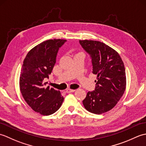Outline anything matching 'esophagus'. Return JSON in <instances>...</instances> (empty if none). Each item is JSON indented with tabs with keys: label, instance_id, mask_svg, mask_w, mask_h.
<instances>
[{
	"label": "esophagus",
	"instance_id": "34e87169",
	"mask_svg": "<svg viewBox=\"0 0 146 146\" xmlns=\"http://www.w3.org/2000/svg\"><path fill=\"white\" fill-rule=\"evenodd\" d=\"M75 92V90H73V89H70V88H68L66 89V92L67 93H72Z\"/></svg>",
	"mask_w": 146,
	"mask_h": 146
}]
</instances>
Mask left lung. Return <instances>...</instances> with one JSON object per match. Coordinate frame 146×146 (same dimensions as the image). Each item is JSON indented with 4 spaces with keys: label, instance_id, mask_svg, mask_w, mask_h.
I'll list each match as a JSON object with an SVG mask.
<instances>
[{
    "label": "left lung",
    "instance_id": "1",
    "mask_svg": "<svg viewBox=\"0 0 146 146\" xmlns=\"http://www.w3.org/2000/svg\"><path fill=\"white\" fill-rule=\"evenodd\" d=\"M79 42L90 56L92 73L97 75L95 90L87 93L83 104L91 113L107 112L115 106L124 94V64L119 53L104 42L93 40H80Z\"/></svg>",
    "mask_w": 146,
    "mask_h": 146
}]
</instances>
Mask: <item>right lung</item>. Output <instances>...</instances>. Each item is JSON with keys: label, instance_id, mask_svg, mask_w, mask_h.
<instances>
[{"label": "right lung", "instance_id": "add662e5", "mask_svg": "<svg viewBox=\"0 0 146 146\" xmlns=\"http://www.w3.org/2000/svg\"><path fill=\"white\" fill-rule=\"evenodd\" d=\"M65 39H49L40 43L29 51L22 66L19 86L22 95L32 109L42 115L56 112L61 106L64 98L60 92L46 87L56 63L59 50Z\"/></svg>", "mask_w": 146, "mask_h": 146}]
</instances>
